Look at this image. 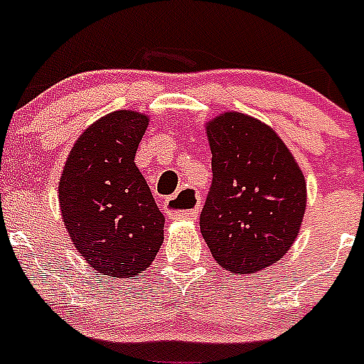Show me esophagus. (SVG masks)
<instances>
[{"instance_id": "34e87169", "label": "esophagus", "mask_w": 364, "mask_h": 364, "mask_svg": "<svg viewBox=\"0 0 364 364\" xmlns=\"http://www.w3.org/2000/svg\"><path fill=\"white\" fill-rule=\"evenodd\" d=\"M164 208L173 218H182V220H195L198 217V195L195 189L184 188L176 191L175 195H171L169 198H166L164 202ZM189 205V210H180V207Z\"/></svg>"}]
</instances>
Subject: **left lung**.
<instances>
[{
  "label": "left lung",
  "mask_w": 364,
  "mask_h": 364,
  "mask_svg": "<svg viewBox=\"0 0 364 364\" xmlns=\"http://www.w3.org/2000/svg\"><path fill=\"white\" fill-rule=\"evenodd\" d=\"M211 149L210 195L200 231L211 255L231 273H255L294 246L306 210V180L275 131L244 112L205 124Z\"/></svg>",
  "instance_id": "left-lung-1"
}]
</instances>
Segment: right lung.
Segmentation results:
<instances>
[{"label": "right lung", "mask_w": 364, "mask_h": 364, "mask_svg": "<svg viewBox=\"0 0 364 364\" xmlns=\"http://www.w3.org/2000/svg\"><path fill=\"white\" fill-rule=\"evenodd\" d=\"M149 125L144 112H109L78 136L58 198L65 230L96 273L129 279L146 272L164 242V215L134 164Z\"/></svg>", "instance_id": "obj_1"}]
</instances>
